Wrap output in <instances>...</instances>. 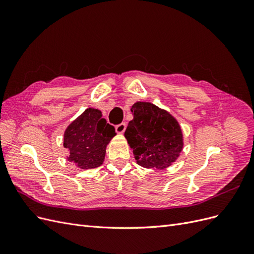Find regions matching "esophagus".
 <instances>
[{
  "mask_svg": "<svg viewBox=\"0 0 254 254\" xmlns=\"http://www.w3.org/2000/svg\"><path fill=\"white\" fill-rule=\"evenodd\" d=\"M115 130L118 133H123L126 130V123H121V124L115 126Z\"/></svg>",
  "mask_w": 254,
  "mask_h": 254,
  "instance_id": "34e87169",
  "label": "esophagus"
}]
</instances>
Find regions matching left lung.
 <instances>
[{"label":"left lung","instance_id":"8db88e82","mask_svg":"<svg viewBox=\"0 0 254 254\" xmlns=\"http://www.w3.org/2000/svg\"><path fill=\"white\" fill-rule=\"evenodd\" d=\"M125 137L133 150L136 163L146 168L170 167L183 149L182 130L173 115L148 102L131 107Z\"/></svg>","mask_w":254,"mask_h":254}]
</instances>
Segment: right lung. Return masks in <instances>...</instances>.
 Wrapping results in <instances>:
<instances>
[{"label": "right lung", "mask_w": 254, "mask_h": 254, "mask_svg": "<svg viewBox=\"0 0 254 254\" xmlns=\"http://www.w3.org/2000/svg\"><path fill=\"white\" fill-rule=\"evenodd\" d=\"M115 134L114 127L103 119L101 110L86 109L64 131V146L68 149L67 161L81 170L101 166L107 145Z\"/></svg>", "instance_id": "right-lung-1"}]
</instances>
